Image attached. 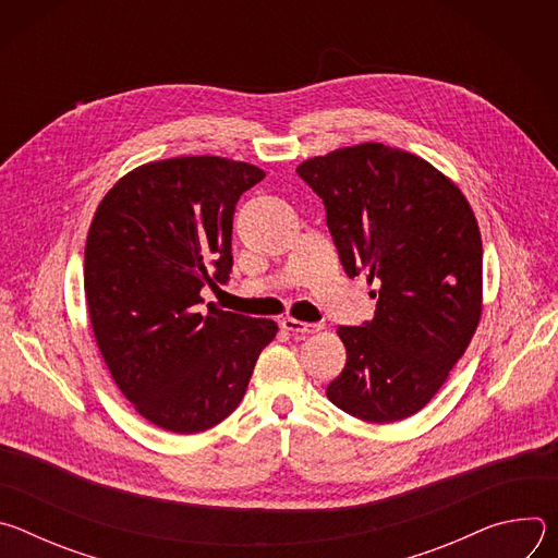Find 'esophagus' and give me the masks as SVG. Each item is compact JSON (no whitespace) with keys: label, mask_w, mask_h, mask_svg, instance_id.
I'll use <instances>...</instances> for the list:
<instances>
[{"label":"esophagus","mask_w":558,"mask_h":558,"mask_svg":"<svg viewBox=\"0 0 558 558\" xmlns=\"http://www.w3.org/2000/svg\"><path fill=\"white\" fill-rule=\"evenodd\" d=\"M282 329L295 336H308V333H317L323 329V325H311V323H300L295 317H284L282 320Z\"/></svg>","instance_id":"34e87169"}]
</instances>
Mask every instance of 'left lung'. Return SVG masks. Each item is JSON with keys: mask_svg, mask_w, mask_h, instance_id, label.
<instances>
[{"mask_svg": "<svg viewBox=\"0 0 558 558\" xmlns=\"http://www.w3.org/2000/svg\"><path fill=\"white\" fill-rule=\"evenodd\" d=\"M295 172L325 201L344 271L379 287L373 320L338 329L347 364L327 397L371 424L407 420L446 384L482 320L474 211L426 158L384 143L338 147Z\"/></svg>", "mask_w": 558, "mask_h": 558, "instance_id": "8db88e82", "label": "left lung"}]
</instances>
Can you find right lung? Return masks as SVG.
<instances>
[{
    "instance_id": "right-lung-1",
    "label": "right lung",
    "mask_w": 558,
    "mask_h": 558,
    "mask_svg": "<svg viewBox=\"0 0 558 558\" xmlns=\"http://www.w3.org/2000/svg\"><path fill=\"white\" fill-rule=\"evenodd\" d=\"M263 179L233 158H163L121 177L93 216L84 260L93 333L119 390L158 428L194 435L220 424L278 333L274 320L216 304L198 313L201 289L231 271L235 201Z\"/></svg>"
}]
</instances>
